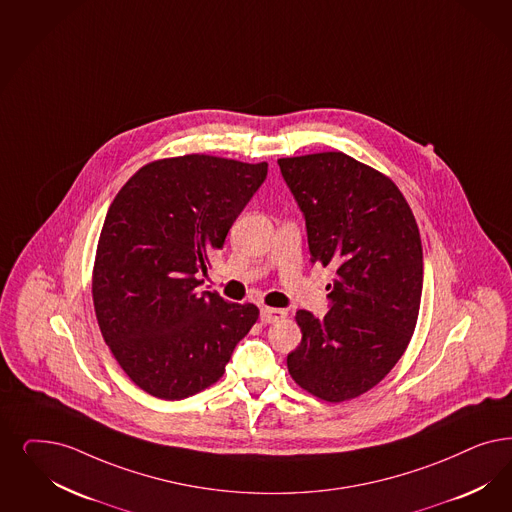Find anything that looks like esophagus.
Wrapping results in <instances>:
<instances>
[{
  "label": "esophagus",
  "instance_id": "1",
  "mask_svg": "<svg viewBox=\"0 0 512 512\" xmlns=\"http://www.w3.org/2000/svg\"><path fill=\"white\" fill-rule=\"evenodd\" d=\"M287 316L285 310L280 308H270V306H263L261 308V321L263 323H276V321H282Z\"/></svg>",
  "mask_w": 512,
  "mask_h": 512
}]
</instances>
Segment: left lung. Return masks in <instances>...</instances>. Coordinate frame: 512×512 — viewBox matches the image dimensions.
Returning a JSON list of instances; mask_svg holds the SVG:
<instances>
[{
    "instance_id": "obj_1",
    "label": "left lung",
    "mask_w": 512,
    "mask_h": 512,
    "mask_svg": "<svg viewBox=\"0 0 512 512\" xmlns=\"http://www.w3.org/2000/svg\"><path fill=\"white\" fill-rule=\"evenodd\" d=\"M278 164L304 213L312 263L336 270L327 316H295L302 340L287 369L321 401H350L386 378L414 335L423 283L418 223L388 176L340 151Z\"/></svg>"
}]
</instances>
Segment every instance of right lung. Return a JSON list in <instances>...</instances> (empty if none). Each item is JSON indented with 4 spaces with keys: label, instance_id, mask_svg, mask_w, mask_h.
I'll return each mask as SVG.
<instances>
[{
    "label": "right lung",
    "instance_id": "right-lung-1",
    "mask_svg": "<svg viewBox=\"0 0 512 512\" xmlns=\"http://www.w3.org/2000/svg\"><path fill=\"white\" fill-rule=\"evenodd\" d=\"M268 164L212 155L153 160L107 210L92 268L102 336L145 393L179 401L215 384L259 318L251 302L198 291Z\"/></svg>",
    "mask_w": 512,
    "mask_h": 512
}]
</instances>
